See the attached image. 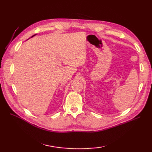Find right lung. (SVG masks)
<instances>
[{
  "label": "right lung",
  "instance_id": "obj_1",
  "mask_svg": "<svg viewBox=\"0 0 152 152\" xmlns=\"http://www.w3.org/2000/svg\"><path fill=\"white\" fill-rule=\"evenodd\" d=\"M33 36H34V35H33Z\"/></svg>",
  "mask_w": 152,
  "mask_h": 152
}]
</instances>
